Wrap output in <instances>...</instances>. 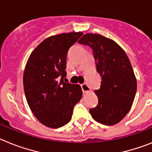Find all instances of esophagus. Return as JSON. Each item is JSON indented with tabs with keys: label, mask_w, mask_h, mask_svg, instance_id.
Wrapping results in <instances>:
<instances>
[{
	"label": "esophagus",
	"mask_w": 152,
	"mask_h": 152,
	"mask_svg": "<svg viewBox=\"0 0 152 152\" xmlns=\"http://www.w3.org/2000/svg\"><path fill=\"white\" fill-rule=\"evenodd\" d=\"M81 88H82V89H83V92H88L90 91V88H89V86L86 83L82 84Z\"/></svg>",
	"instance_id": "1"
}]
</instances>
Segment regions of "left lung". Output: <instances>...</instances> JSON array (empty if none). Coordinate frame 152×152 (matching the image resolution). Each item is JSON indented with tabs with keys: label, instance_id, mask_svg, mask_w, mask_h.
I'll return each instance as SVG.
<instances>
[{
	"label": "left lung",
	"instance_id": "left-lung-1",
	"mask_svg": "<svg viewBox=\"0 0 152 152\" xmlns=\"http://www.w3.org/2000/svg\"><path fill=\"white\" fill-rule=\"evenodd\" d=\"M79 43L92 48L96 69L102 76L100 89L95 90L98 105L89 113L103 125L117 124L129 112L136 93V78L130 60L114 40L100 34H85Z\"/></svg>",
	"mask_w": 152,
	"mask_h": 152
}]
</instances>
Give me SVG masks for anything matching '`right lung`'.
<instances>
[{"instance_id":"obj_1","label":"right lung","mask_w":152,"mask_h":152,"mask_svg":"<svg viewBox=\"0 0 152 152\" xmlns=\"http://www.w3.org/2000/svg\"><path fill=\"white\" fill-rule=\"evenodd\" d=\"M82 32L50 37L31 53L23 72V89L32 113L43 125L57 129L72 118L73 108L83 96L80 85L66 83L69 49Z\"/></svg>"}]
</instances>
